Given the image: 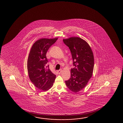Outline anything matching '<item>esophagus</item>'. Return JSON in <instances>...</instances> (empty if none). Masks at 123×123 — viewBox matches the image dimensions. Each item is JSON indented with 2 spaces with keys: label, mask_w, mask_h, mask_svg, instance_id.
<instances>
[{
  "label": "esophagus",
  "mask_w": 123,
  "mask_h": 123,
  "mask_svg": "<svg viewBox=\"0 0 123 123\" xmlns=\"http://www.w3.org/2000/svg\"><path fill=\"white\" fill-rule=\"evenodd\" d=\"M62 72V69H60V70H59L58 71H57V73L58 74H60Z\"/></svg>",
  "instance_id": "34e87169"
}]
</instances>
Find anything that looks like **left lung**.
<instances>
[{"instance_id":"left-lung-1","label":"left lung","mask_w":123,"mask_h":123,"mask_svg":"<svg viewBox=\"0 0 123 123\" xmlns=\"http://www.w3.org/2000/svg\"><path fill=\"white\" fill-rule=\"evenodd\" d=\"M63 41L71 51L74 67L71 69V78L65 82L68 88L76 93L86 86L92 76L93 53L87 42L80 37H71Z\"/></svg>"}]
</instances>
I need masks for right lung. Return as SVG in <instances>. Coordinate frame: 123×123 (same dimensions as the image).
Returning a JSON list of instances; mask_svg holds the SVG:
<instances>
[{"instance_id": "obj_1", "label": "right lung", "mask_w": 123, "mask_h": 123, "mask_svg": "<svg viewBox=\"0 0 123 123\" xmlns=\"http://www.w3.org/2000/svg\"><path fill=\"white\" fill-rule=\"evenodd\" d=\"M58 38H42L34 42L27 60V70L29 78L36 87L40 90L47 91L52 87L56 75L47 66L48 60L46 53L51 46Z\"/></svg>"}]
</instances>
